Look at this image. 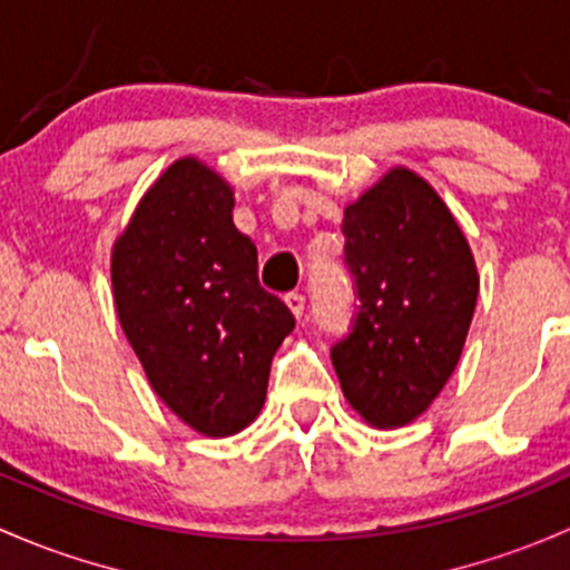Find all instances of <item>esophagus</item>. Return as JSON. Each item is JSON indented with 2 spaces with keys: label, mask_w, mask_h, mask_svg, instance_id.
Masks as SVG:
<instances>
[{
  "label": "esophagus",
  "mask_w": 570,
  "mask_h": 570,
  "mask_svg": "<svg viewBox=\"0 0 570 570\" xmlns=\"http://www.w3.org/2000/svg\"><path fill=\"white\" fill-rule=\"evenodd\" d=\"M284 303L289 305V311L297 316V320L305 314V297L301 295V292H289V295L284 297Z\"/></svg>",
  "instance_id": "esophagus-1"
}]
</instances>
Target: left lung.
<instances>
[{
	"instance_id": "left-lung-1",
	"label": "left lung",
	"mask_w": 570,
	"mask_h": 570,
	"mask_svg": "<svg viewBox=\"0 0 570 570\" xmlns=\"http://www.w3.org/2000/svg\"><path fill=\"white\" fill-rule=\"evenodd\" d=\"M341 232L361 301L331 350L341 391L371 426H406L456 368L481 286L475 259L445 202L401 166L344 209Z\"/></svg>"
}]
</instances>
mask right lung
I'll list each match as a JSON object with an SVG mask.
<instances>
[{"label":"right lung","instance_id":"right-lung-1","mask_svg":"<svg viewBox=\"0 0 570 570\" xmlns=\"http://www.w3.org/2000/svg\"><path fill=\"white\" fill-rule=\"evenodd\" d=\"M235 194L196 158L155 179L111 254L119 325L153 391L190 429L232 436L259 415L295 316L259 286Z\"/></svg>","mask_w":570,"mask_h":570}]
</instances>
